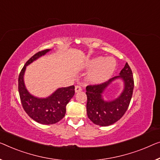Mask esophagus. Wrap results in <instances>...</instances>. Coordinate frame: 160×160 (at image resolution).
<instances>
[{
    "instance_id": "esophagus-1",
    "label": "esophagus",
    "mask_w": 160,
    "mask_h": 160,
    "mask_svg": "<svg viewBox=\"0 0 160 160\" xmlns=\"http://www.w3.org/2000/svg\"><path fill=\"white\" fill-rule=\"evenodd\" d=\"M75 92H80L81 90H82V88H81L80 85H76L75 86Z\"/></svg>"
}]
</instances>
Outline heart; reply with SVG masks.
I'll return each mask as SVG.
<instances>
[{
	"mask_svg": "<svg viewBox=\"0 0 160 160\" xmlns=\"http://www.w3.org/2000/svg\"><path fill=\"white\" fill-rule=\"evenodd\" d=\"M116 63L112 57L104 59L103 57H96L90 60L88 68L91 69L88 74V80L92 83H101L108 79L115 71Z\"/></svg>",
	"mask_w": 160,
	"mask_h": 160,
	"instance_id": "b5f03b06",
	"label": "heart"
}]
</instances>
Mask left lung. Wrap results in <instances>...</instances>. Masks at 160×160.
Listing matches in <instances>:
<instances>
[{
	"label": "left lung",
	"mask_w": 160,
	"mask_h": 160,
	"mask_svg": "<svg viewBox=\"0 0 160 160\" xmlns=\"http://www.w3.org/2000/svg\"><path fill=\"white\" fill-rule=\"evenodd\" d=\"M118 78L122 79L125 82L123 92L113 101L105 102L102 94L110 82ZM133 86V73L127 62L121 70L120 75L101 84L88 85L86 109L90 120L95 124L101 126H110L118 121L127 111L132 97Z\"/></svg>",
	"instance_id": "obj_1"
}]
</instances>
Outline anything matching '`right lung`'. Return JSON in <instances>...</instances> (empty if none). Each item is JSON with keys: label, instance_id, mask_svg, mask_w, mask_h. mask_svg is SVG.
Returning <instances> with one entry per match:
<instances>
[{"label": "right lung", "instance_id": "obj_1", "mask_svg": "<svg viewBox=\"0 0 160 160\" xmlns=\"http://www.w3.org/2000/svg\"><path fill=\"white\" fill-rule=\"evenodd\" d=\"M50 49L36 53L27 62L18 76V92L21 104L30 118L42 124H54L64 118L66 106L75 95V86L61 88L46 98H39L28 92L23 82V75L27 66L44 55Z\"/></svg>", "mask_w": 160, "mask_h": 160}]
</instances>
